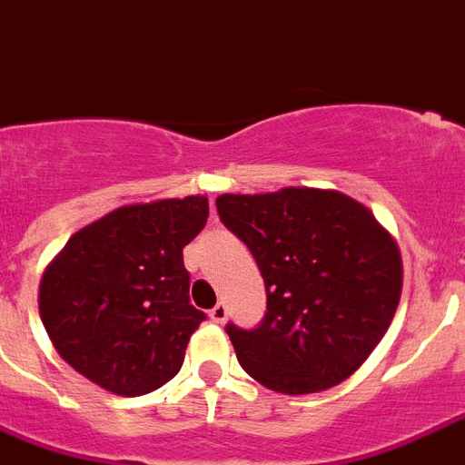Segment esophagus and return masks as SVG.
Masks as SVG:
<instances>
[{
  "instance_id": "esophagus-1",
  "label": "esophagus",
  "mask_w": 465,
  "mask_h": 465,
  "mask_svg": "<svg viewBox=\"0 0 465 465\" xmlns=\"http://www.w3.org/2000/svg\"><path fill=\"white\" fill-rule=\"evenodd\" d=\"M210 319H213L214 323H224L226 322V305H224V302H217V305L210 310Z\"/></svg>"
}]
</instances>
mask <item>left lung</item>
<instances>
[{
    "mask_svg": "<svg viewBox=\"0 0 465 465\" xmlns=\"http://www.w3.org/2000/svg\"><path fill=\"white\" fill-rule=\"evenodd\" d=\"M222 224L255 257L267 312L226 323L239 364L264 388L310 395L352 376L383 341L401 295L397 243L371 210L338 191L217 198Z\"/></svg>",
    "mask_w": 465,
    "mask_h": 465,
    "instance_id": "obj_1",
    "label": "left lung"
}]
</instances>
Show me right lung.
Instances as JSON below:
<instances>
[{
    "instance_id": "add662e5",
    "label": "right lung",
    "mask_w": 465,
    "mask_h": 465,
    "mask_svg": "<svg viewBox=\"0 0 465 465\" xmlns=\"http://www.w3.org/2000/svg\"><path fill=\"white\" fill-rule=\"evenodd\" d=\"M205 222L208 198H167L113 210L70 236L42 276L40 314L77 373L123 397L177 376L205 322L182 251Z\"/></svg>"
}]
</instances>
